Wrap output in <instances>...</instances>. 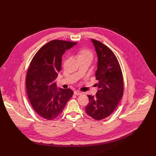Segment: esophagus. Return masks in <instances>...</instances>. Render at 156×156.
Listing matches in <instances>:
<instances>
[{
  "instance_id": "esophagus-1",
  "label": "esophagus",
  "mask_w": 156,
  "mask_h": 156,
  "mask_svg": "<svg viewBox=\"0 0 156 156\" xmlns=\"http://www.w3.org/2000/svg\"><path fill=\"white\" fill-rule=\"evenodd\" d=\"M82 94H83L82 93H81V92H80V91H74V94H75V95H76V96L81 95Z\"/></svg>"
}]
</instances>
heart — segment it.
I'll list each match as a JSON object with an SVG mask.
<instances>
[{"label":"heart","mask_w":156,"mask_h":156,"mask_svg":"<svg viewBox=\"0 0 156 156\" xmlns=\"http://www.w3.org/2000/svg\"><path fill=\"white\" fill-rule=\"evenodd\" d=\"M78 58H93V54L90 50L87 49H84L78 52Z\"/></svg>","instance_id":"heart-1"}]
</instances>
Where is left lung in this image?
<instances>
[{
    "instance_id": "obj_1",
    "label": "left lung",
    "mask_w": 156,
    "mask_h": 156,
    "mask_svg": "<svg viewBox=\"0 0 156 156\" xmlns=\"http://www.w3.org/2000/svg\"><path fill=\"white\" fill-rule=\"evenodd\" d=\"M98 58L96 79L99 81L96 96L87 95L86 107L88 115L97 120L112 114L123 94V78L119 62L110 49L101 42L91 39Z\"/></svg>"
}]
</instances>
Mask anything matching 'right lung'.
<instances>
[{"label":"right lung","mask_w":156,"mask_h":156,"mask_svg":"<svg viewBox=\"0 0 156 156\" xmlns=\"http://www.w3.org/2000/svg\"><path fill=\"white\" fill-rule=\"evenodd\" d=\"M77 42L52 40L43 46L33 58L26 76L28 97L35 112L52 120L60 115L72 97L70 89H57L55 80L61 70L62 55Z\"/></svg>","instance_id":"add662e5"}]
</instances>
